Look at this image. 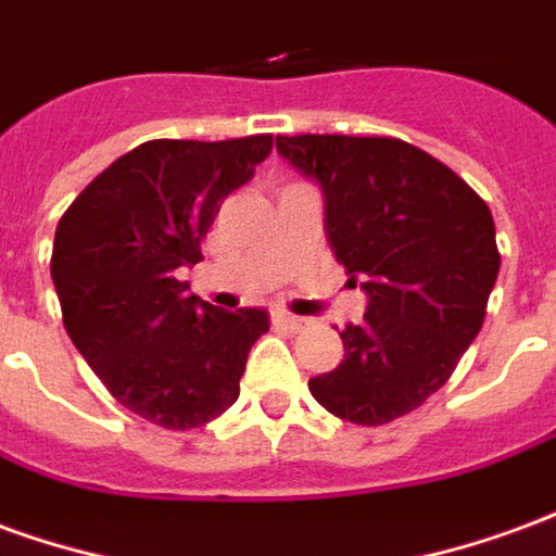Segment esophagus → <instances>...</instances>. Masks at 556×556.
Listing matches in <instances>:
<instances>
[{
	"instance_id": "1",
	"label": "esophagus",
	"mask_w": 556,
	"mask_h": 556,
	"mask_svg": "<svg viewBox=\"0 0 556 556\" xmlns=\"http://www.w3.org/2000/svg\"><path fill=\"white\" fill-rule=\"evenodd\" d=\"M270 321H274V327H282V330H291V333H298V330L306 325V318H298V315L282 313V309L270 313Z\"/></svg>"
}]
</instances>
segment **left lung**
Listing matches in <instances>:
<instances>
[{
  "instance_id": "1",
  "label": "left lung",
  "mask_w": 556,
  "mask_h": 556,
  "mask_svg": "<svg viewBox=\"0 0 556 556\" xmlns=\"http://www.w3.org/2000/svg\"><path fill=\"white\" fill-rule=\"evenodd\" d=\"M294 169L321 184L327 238L369 294L345 357L309 378L333 417L384 426L441 390L485 321L501 270L489 205L450 166L390 137H277Z\"/></svg>"
}]
</instances>
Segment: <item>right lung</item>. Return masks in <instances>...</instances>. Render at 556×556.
Segmentation results:
<instances>
[{
    "label": "right lung",
    "instance_id": "1",
    "mask_svg": "<svg viewBox=\"0 0 556 556\" xmlns=\"http://www.w3.org/2000/svg\"><path fill=\"white\" fill-rule=\"evenodd\" d=\"M274 137L151 139L115 160L55 229L62 321L103 387L163 429H195L235 405L265 309H217L190 294L181 267L223 199L253 178Z\"/></svg>",
    "mask_w": 556,
    "mask_h": 556
}]
</instances>
